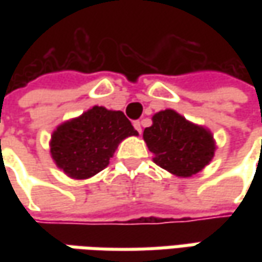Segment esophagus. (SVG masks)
<instances>
[{"instance_id": "1", "label": "esophagus", "mask_w": 262, "mask_h": 262, "mask_svg": "<svg viewBox=\"0 0 262 262\" xmlns=\"http://www.w3.org/2000/svg\"><path fill=\"white\" fill-rule=\"evenodd\" d=\"M133 125H134V128L138 131V134H141V122H140V121H134Z\"/></svg>"}]
</instances>
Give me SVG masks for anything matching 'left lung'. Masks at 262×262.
Masks as SVG:
<instances>
[{
  "label": "left lung",
  "mask_w": 262,
  "mask_h": 262,
  "mask_svg": "<svg viewBox=\"0 0 262 262\" xmlns=\"http://www.w3.org/2000/svg\"><path fill=\"white\" fill-rule=\"evenodd\" d=\"M143 137L157 165L182 178L203 170L216 150L210 131L188 122L172 109L153 116V125L147 126Z\"/></svg>",
  "instance_id": "obj_1"
}]
</instances>
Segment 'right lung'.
I'll return each mask as SVG.
<instances>
[{
	"instance_id": "add662e5",
	"label": "right lung",
	"mask_w": 262,
	"mask_h": 262,
	"mask_svg": "<svg viewBox=\"0 0 262 262\" xmlns=\"http://www.w3.org/2000/svg\"><path fill=\"white\" fill-rule=\"evenodd\" d=\"M137 134L124 112L93 106L56 128L51 140V155L67 175L86 179L109 165L124 138Z\"/></svg>"
}]
</instances>
